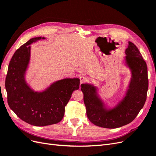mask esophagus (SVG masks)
Wrapping results in <instances>:
<instances>
[{"label":"esophagus","instance_id":"obj_1","mask_svg":"<svg viewBox=\"0 0 156 156\" xmlns=\"http://www.w3.org/2000/svg\"><path fill=\"white\" fill-rule=\"evenodd\" d=\"M79 79H80V83H81V84L84 83H86L88 81L87 77L85 76V75H81V76L79 77Z\"/></svg>","mask_w":156,"mask_h":156}]
</instances>
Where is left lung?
<instances>
[{
  "mask_svg": "<svg viewBox=\"0 0 156 156\" xmlns=\"http://www.w3.org/2000/svg\"><path fill=\"white\" fill-rule=\"evenodd\" d=\"M128 44L125 53L126 64L131 71V81L126 96L115 108L107 109L92 84L81 85L88 119L99 127L114 129L129 124L145 103L148 88L147 66L136 45L131 41Z\"/></svg>",
  "mask_w": 156,
  "mask_h": 156,
  "instance_id": "1",
  "label": "left lung"
}]
</instances>
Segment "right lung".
Segmentation results:
<instances>
[{
	"instance_id": "obj_1",
	"label": "right lung",
	"mask_w": 156,
	"mask_h": 156,
	"mask_svg": "<svg viewBox=\"0 0 156 156\" xmlns=\"http://www.w3.org/2000/svg\"><path fill=\"white\" fill-rule=\"evenodd\" d=\"M45 37L32 38L16 50L5 81L9 107L22 120L35 126L55 124L62 120L65 107L80 84L78 78L64 79L42 92H34L28 86L25 74L30 60L29 45Z\"/></svg>"
}]
</instances>
